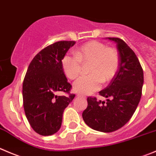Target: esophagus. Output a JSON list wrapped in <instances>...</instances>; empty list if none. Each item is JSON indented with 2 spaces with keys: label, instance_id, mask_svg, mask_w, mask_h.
<instances>
[{
  "label": "esophagus",
  "instance_id": "1",
  "mask_svg": "<svg viewBox=\"0 0 156 156\" xmlns=\"http://www.w3.org/2000/svg\"><path fill=\"white\" fill-rule=\"evenodd\" d=\"M77 97H78V98H85V97L83 96V95H80V94L77 95Z\"/></svg>",
  "mask_w": 156,
  "mask_h": 156
}]
</instances>
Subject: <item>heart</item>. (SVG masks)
Wrapping results in <instances>:
<instances>
[{
	"label": "heart",
	"instance_id": "obj_1",
	"mask_svg": "<svg viewBox=\"0 0 156 156\" xmlns=\"http://www.w3.org/2000/svg\"><path fill=\"white\" fill-rule=\"evenodd\" d=\"M81 62H90V75L80 77L74 82L73 90L81 94H90L101 87L104 82L110 81L119 66V55L116 49L107 47L98 41L85 43L75 51V55H66L62 61L66 76L75 79L81 72Z\"/></svg>",
	"mask_w": 156,
	"mask_h": 156
}]
</instances>
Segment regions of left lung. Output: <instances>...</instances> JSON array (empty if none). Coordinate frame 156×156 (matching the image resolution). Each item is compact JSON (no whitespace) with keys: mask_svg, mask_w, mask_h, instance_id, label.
<instances>
[{"mask_svg":"<svg viewBox=\"0 0 156 156\" xmlns=\"http://www.w3.org/2000/svg\"><path fill=\"white\" fill-rule=\"evenodd\" d=\"M114 42L119 52V68L109 85L99 92L107 99L87 98L82 117L94 130L111 133L124 126L132 117L142 96L143 71L135 52L119 38H106Z\"/></svg>","mask_w":156,"mask_h":156,"instance_id":"obj_1","label":"left lung"}]
</instances>
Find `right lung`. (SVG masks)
I'll return each instance as SVG.
<instances>
[{
    "label": "right lung",
    "instance_id": "right-lung-1",
    "mask_svg": "<svg viewBox=\"0 0 156 156\" xmlns=\"http://www.w3.org/2000/svg\"><path fill=\"white\" fill-rule=\"evenodd\" d=\"M75 41H59L47 46L33 58L23 83L26 116L36 133L51 136L61 128L64 110L75 98L58 96L69 93L72 85L63 72L62 60Z\"/></svg>",
    "mask_w": 156,
    "mask_h": 156
}]
</instances>
